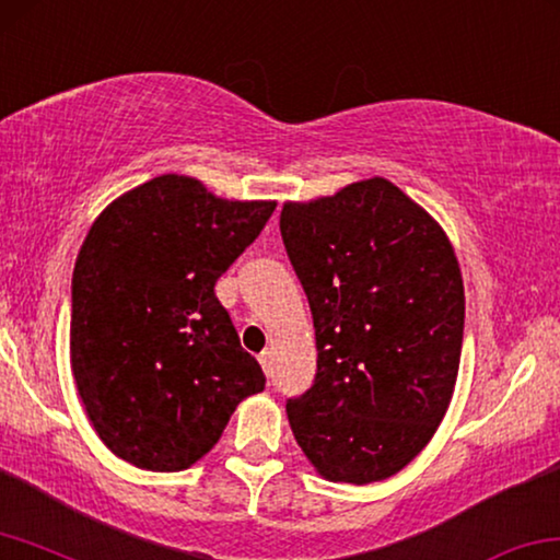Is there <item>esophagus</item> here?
<instances>
[{
    "label": "esophagus",
    "mask_w": 560,
    "mask_h": 560,
    "mask_svg": "<svg viewBox=\"0 0 560 560\" xmlns=\"http://www.w3.org/2000/svg\"><path fill=\"white\" fill-rule=\"evenodd\" d=\"M257 360H260V365L265 373H270V363H272V352L270 350H262L260 355H257Z\"/></svg>",
    "instance_id": "esophagus-1"
}]
</instances>
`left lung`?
I'll return each mask as SVG.
<instances>
[{
    "label": "left lung",
    "mask_w": 560,
    "mask_h": 560,
    "mask_svg": "<svg viewBox=\"0 0 560 560\" xmlns=\"http://www.w3.org/2000/svg\"><path fill=\"white\" fill-rule=\"evenodd\" d=\"M280 232L310 303L317 373L292 435L332 483L395 476L451 406L466 292L445 230L385 177L285 202Z\"/></svg>",
    "instance_id": "obj_1"
}]
</instances>
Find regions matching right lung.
<instances>
[{"label": "right lung", "instance_id": "1", "mask_svg": "<svg viewBox=\"0 0 560 560\" xmlns=\"http://www.w3.org/2000/svg\"><path fill=\"white\" fill-rule=\"evenodd\" d=\"M275 200H225L160 175L112 200L72 275L70 360L92 428L137 468L175 472L212 451L235 408L265 390L214 282Z\"/></svg>", "mask_w": 560, "mask_h": 560}]
</instances>
